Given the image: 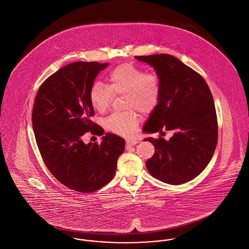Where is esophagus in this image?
Segmentation results:
<instances>
[{
  "mask_svg": "<svg viewBox=\"0 0 249 249\" xmlns=\"http://www.w3.org/2000/svg\"><path fill=\"white\" fill-rule=\"evenodd\" d=\"M137 142H138V141L136 139H127V141H126V147L132 146V145L136 144Z\"/></svg>",
  "mask_w": 249,
  "mask_h": 249,
  "instance_id": "obj_1",
  "label": "esophagus"
}]
</instances>
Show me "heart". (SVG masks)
I'll return each mask as SVG.
<instances>
[{
	"label": "heart",
	"instance_id": "1",
	"mask_svg": "<svg viewBox=\"0 0 249 249\" xmlns=\"http://www.w3.org/2000/svg\"><path fill=\"white\" fill-rule=\"evenodd\" d=\"M160 83L157 75L145 73L141 68L120 64L108 75V85L95 82L89 89V102L99 113H106L111 107L114 95H125L123 113L111 115L106 121L107 130L120 135L132 134L138 126L140 111L148 115L154 111L160 98Z\"/></svg>",
	"mask_w": 249,
	"mask_h": 249
}]
</instances>
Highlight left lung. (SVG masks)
I'll list each match as a JSON object with an SVG mask.
<instances>
[{
    "mask_svg": "<svg viewBox=\"0 0 249 249\" xmlns=\"http://www.w3.org/2000/svg\"><path fill=\"white\" fill-rule=\"evenodd\" d=\"M151 65L160 83V98L143 132L173 130L169 141L145 138L155 153L145 165L149 174L170 185L198 177L210 162L217 142V119L213 96L197 71L169 54L135 56Z\"/></svg>",
    "mask_w": 249,
    "mask_h": 249,
    "instance_id": "obj_1",
    "label": "left lung"
}]
</instances>
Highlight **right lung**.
Here are the masks:
<instances>
[{"label": "right lung", "mask_w": 249, "mask_h": 249, "mask_svg": "<svg viewBox=\"0 0 249 249\" xmlns=\"http://www.w3.org/2000/svg\"><path fill=\"white\" fill-rule=\"evenodd\" d=\"M109 63L76 61L50 75L41 85L32 115L37 146L50 173L65 187L88 193L100 190L115 177L125 140L107 132L103 141L85 143L84 134L103 135L91 121L94 109L89 89Z\"/></svg>", "instance_id": "obj_1"}]
</instances>
